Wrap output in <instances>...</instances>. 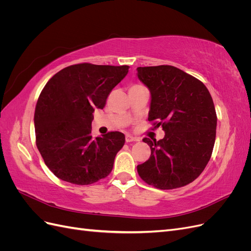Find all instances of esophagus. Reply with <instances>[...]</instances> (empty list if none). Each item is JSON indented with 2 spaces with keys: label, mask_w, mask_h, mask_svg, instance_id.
<instances>
[{
  "label": "esophagus",
  "mask_w": 251,
  "mask_h": 251,
  "mask_svg": "<svg viewBox=\"0 0 251 251\" xmlns=\"http://www.w3.org/2000/svg\"><path fill=\"white\" fill-rule=\"evenodd\" d=\"M126 142L138 141V138H136V137H134V136H131V135H126Z\"/></svg>",
  "instance_id": "obj_1"
}]
</instances>
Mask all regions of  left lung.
<instances>
[{"mask_svg":"<svg viewBox=\"0 0 251 251\" xmlns=\"http://www.w3.org/2000/svg\"><path fill=\"white\" fill-rule=\"evenodd\" d=\"M137 77L151 93L149 121L165 135L144 138L149 160L137 165L140 178L160 189L191 183L208 163L216 140L217 114L209 91L174 66L138 67Z\"/></svg>","mask_w":251,"mask_h":251,"instance_id":"left-lung-1","label":"left lung"}]
</instances>
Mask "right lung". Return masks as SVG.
<instances>
[{
    "mask_svg": "<svg viewBox=\"0 0 251 251\" xmlns=\"http://www.w3.org/2000/svg\"><path fill=\"white\" fill-rule=\"evenodd\" d=\"M128 66L78 64L49 79L34 113L36 147L55 176L72 184L88 185L111 173L125 135L110 132L93 138V112L103 109L113 88Z\"/></svg>",
    "mask_w": 251,
    "mask_h": 251,
    "instance_id": "1",
    "label": "right lung"
}]
</instances>
